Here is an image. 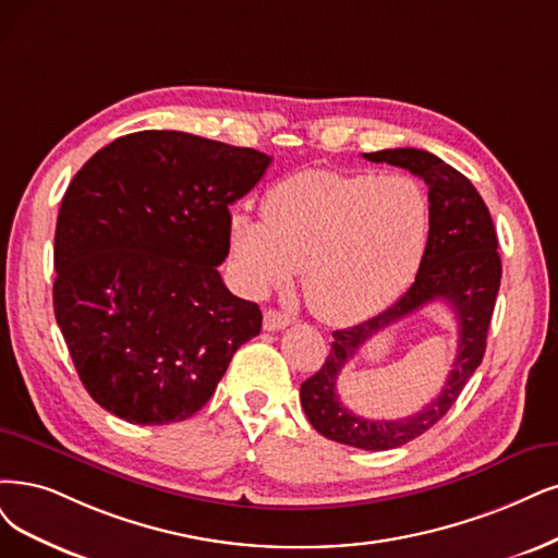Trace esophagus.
Returning <instances> with one entry per match:
<instances>
[{
	"label": "esophagus",
	"instance_id": "1",
	"mask_svg": "<svg viewBox=\"0 0 558 558\" xmlns=\"http://www.w3.org/2000/svg\"><path fill=\"white\" fill-rule=\"evenodd\" d=\"M292 317L284 315L280 311H266L264 313V331H280V328L290 326Z\"/></svg>",
	"mask_w": 558,
	"mask_h": 558
}]
</instances>
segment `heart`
Wrapping results in <instances>:
<instances>
[{
  "label": "heart",
  "mask_w": 558,
  "mask_h": 558,
  "mask_svg": "<svg viewBox=\"0 0 558 558\" xmlns=\"http://www.w3.org/2000/svg\"><path fill=\"white\" fill-rule=\"evenodd\" d=\"M264 222L234 216L230 253L241 278L268 292L303 271L305 301L331 322L359 319L393 301L418 271L432 209L404 174L307 170L264 197Z\"/></svg>",
  "instance_id": "obj_1"
}]
</instances>
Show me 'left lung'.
<instances>
[{"label":"left lung","mask_w":558,"mask_h":558,"mask_svg":"<svg viewBox=\"0 0 558 558\" xmlns=\"http://www.w3.org/2000/svg\"><path fill=\"white\" fill-rule=\"evenodd\" d=\"M363 158L396 165L427 183L429 241L416 280L388 311L359 326L333 331L331 352L319 373L301 384V404L307 421L326 439L363 450H388L437 425L478 369L501 284V257L487 206L462 172L435 154L411 147L363 154ZM432 300H444L457 313L461 331L459 356L442 393L418 415L407 420L369 422L352 415L335 390L343 363L381 327L417 312Z\"/></svg>","instance_id":"8db88e82"}]
</instances>
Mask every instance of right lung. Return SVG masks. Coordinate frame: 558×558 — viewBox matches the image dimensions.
I'll use <instances>...</instances> for the list:
<instances>
[{
	"mask_svg": "<svg viewBox=\"0 0 558 558\" xmlns=\"http://www.w3.org/2000/svg\"><path fill=\"white\" fill-rule=\"evenodd\" d=\"M271 165L255 149L181 131H140L73 177L54 232V317L87 393L137 425L191 418L259 305L227 290L230 204Z\"/></svg>",
	"mask_w": 558,
	"mask_h": 558,
	"instance_id": "obj_1",
	"label": "right lung"
}]
</instances>
